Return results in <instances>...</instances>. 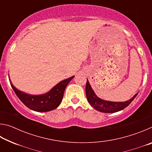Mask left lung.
I'll list each match as a JSON object with an SVG mask.
<instances>
[{"label":"left lung","mask_w":152,"mask_h":152,"mask_svg":"<svg viewBox=\"0 0 152 152\" xmlns=\"http://www.w3.org/2000/svg\"><path fill=\"white\" fill-rule=\"evenodd\" d=\"M138 93L135 94L132 99L125 102H113L105 101L98 97L92 90L89 82L87 79L86 85V95L89 104L97 110L102 113H115L124 109L132 102Z\"/></svg>","instance_id":"8db88e82"}]
</instances>
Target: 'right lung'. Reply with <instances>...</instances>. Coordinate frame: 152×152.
<instances>
[{"instance_id":"1","label":"right lung","mask_w":152,"mask_h":152,"mask_svg":"<svg viewBox=\"0 0 152 152\" xmlns=\"http://www.w3.org/2000/svg\"><path fill=\"white\" fill-rule=\"evenodd\" d=\"M74 77L73 76L64 80L53 86L49 92L39 95H32L20 91L13 86L11 80L9 81L15 94L25 106L37 112H48L56 109L60 104L64 91Z\"/></svg>"}]
</instances>
